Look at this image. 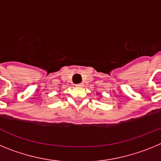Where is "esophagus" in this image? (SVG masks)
<instances>
[{"instance_id": "1", "label": "esophagus", "mask_w": 161, "mask_h": 161, "mask_svg": "<svg viewBox=\"0 0 161 161\" xmlns=\"http://www.w3.org/2000/svg\"><path fill=\"white\" fill-rule=\"evenodd\" d=\"M77 88H82L84 86V84H78V85H76Z\"/></svg>"}]
</instances>
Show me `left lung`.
Segmentation results:
<instances>
[{"label":"left lung","instance_id":"1","mask_svg":"<svg viewBox=\"0 0 161 161\" xmlns=\"http://www.w3.org/2000/svg\"><path fill=\"white\" fill-rule=\"evenodd\" d=\"M97 94H99V93H97Z\"/></svg>","mask_w":161,"mask_h":161}]
</instances>
